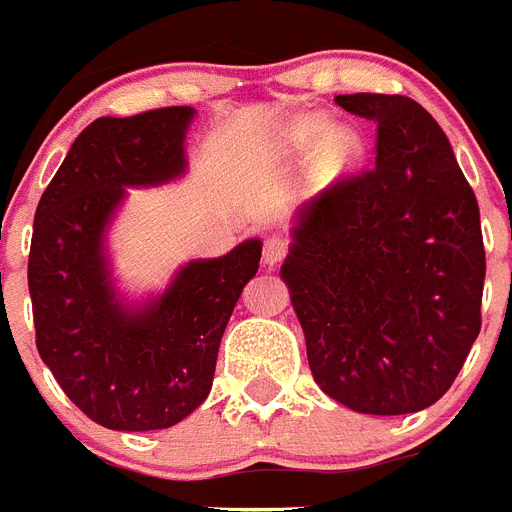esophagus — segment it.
I'll list each match as a JSON object with an SVG mask.
<instances>
[{"label": "esophagus", "mask_w": 512, "mask_h": 512, "mask_svg": "<svg viewBox=\"0 0 512 512\" xmlns=\"http://www.w3.org/2000/svg\"><path fill=\"white\" fill-rule=\"evenodd\" d=\"M288 248H290V240L282 235H269L264 240V264L267 267H277L285 256H288Z\"/></svg>", "instance_id": "obj_1"}]
</instances>
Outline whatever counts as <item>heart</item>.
<instances>
[{"mask_svg":"<svg viewBox=\"0 0 512 512\" xmlns=\"http://www.w3.org/2000/svg\"><path fill=\"white\" fill-rule=\"evenodd\" d=\"M325 132V121H312V124L304 129V140H320ZM359 155H362V142H359L357 134L341 132L338 137L330 140V145H327L325 153H322V174H325L327 179H338L343 177V174H349V171L354 169V163L359 161Z\"/></svg>","mask_w":512,"mask_h":512,"instance_id":"b5f03b06","label":"heart"}]
</instances>
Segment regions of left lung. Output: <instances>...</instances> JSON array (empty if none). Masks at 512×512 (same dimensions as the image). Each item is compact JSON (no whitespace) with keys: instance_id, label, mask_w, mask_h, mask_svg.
<instances>
[{"instance_id":"8db88e82","label":"left lung","mask_w":512,"mask_h":512,"mask_svg":"<svg viewBox=\"0 0 512 512\" xmlns=\"http://www.w3.org/2000/svg\"><path fill=\"white\" fill-rule=\"evenodd\" d=\"M375 129V166L301 211L282 264L327 396L365 415L439 402L481 330L476 195L436 118L404 94H338Z\"/></svg>"}]
</instances>
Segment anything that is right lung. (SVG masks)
I'll return each mask as SVG.
<instances>
[{
  "label": "right lung",
  "mask_w": 512,
  "mask_h": 512,
  "mask_svg": "<svg viewBox=\"0 0 512 512\" xmlns=\"http://www.w3.org/2000/svg\"><path fill=\"white\" fill-rule=\"evenodd\" d=\"M195 110L155 108L97 118L76 137L44 190L28 253L36 349L65 396L113 431H158L185 420L211 391L224 327L261 259L245 240L222 259L192 261L145 309L110 290L102 232L124 187L185 171Z\"/></svg>",
  "instance_id": "add662e5"
}]
</instances>
